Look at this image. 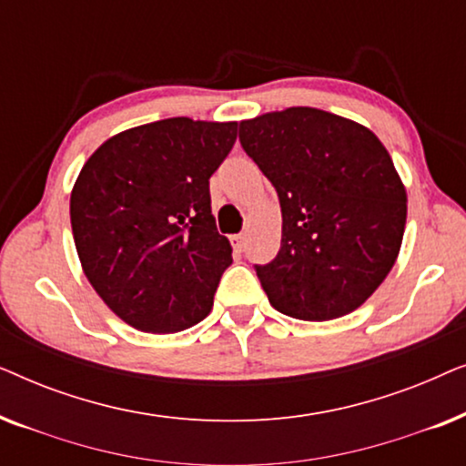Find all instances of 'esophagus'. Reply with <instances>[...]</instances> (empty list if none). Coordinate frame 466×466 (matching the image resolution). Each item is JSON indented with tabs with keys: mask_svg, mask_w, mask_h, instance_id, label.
Listing matches in <instances>:
<instances>
[{
	"mask_svg": "<svg viewBox=\"0 0 466 466\" xmlns=\"http://www.w3.org/2000/svg\"><path fill=\"white\" fill-rule=\"evenodd\" d=\"M231 244L238 252H241L246 248V235L244 233H238V235H231Z\"/></svg>",
	"mask_w": 466,
	"mask_h": 466,
	"instance_id": "obj_1",
	"label": "esophagus"
}]
</instances>
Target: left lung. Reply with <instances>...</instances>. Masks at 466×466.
<instances>
[{"label": "left lung", "mask_w": 466, "mask_h": 466, "mask_svg": "<svg viewBox=\"0 0 466 466\" xmlns=\"http://www.w3.org/2000/svg\"><path fill=\"white\" fill-rule=\"evenodd\" d=\"M239 142L282 208L279 252L254 265L269 303L318 322L360 308L405 231L407 195L388 150L367 127L316 107L244 120Z\"/></svg>", "instance_id": "obj_1"}]
</instances>
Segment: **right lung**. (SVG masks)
<instances>
[{"instance_id":"obj_1","label":"right lung","mask_w":466,"mask_h":466,"mask_svg":"<svg viewBox=\"0 0 466 466\" xmlns=\"http://www.w3.org/2000/svg\"><path fill=\"white\" fill-rule=\"evenodd\" d=\"M235 139L238 123L165 118L110 137L82 167L69 199L82 269L137 330L177 333L212 309L233 257L209 177Z\"/></svg>"}]
</instances>
